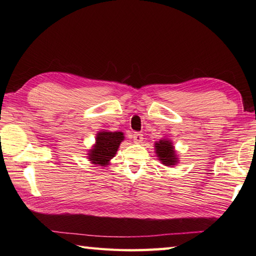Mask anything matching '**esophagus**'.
<instances>
[{"mask_svg":"<svg viewBox=\"0 0 256 256\" xmlns=\"http://www.w3.org/2000/svg\"><path fill=\"white\" fill-rule=\"evenodd\" d=\"M133 140H134V143L140 144L143 140V134L138 133V132H135L133 134Z\"/></svg>","mask_w":256,"mask_h":256,"instance_id":"1","label":"esophagus"}]
</instances>
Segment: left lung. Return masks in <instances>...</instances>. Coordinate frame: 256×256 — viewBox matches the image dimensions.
<instances>
[{"label": "left lung", "mask_w": 256, "mask_h": 256, "mask_svg": "<svg viewBox=\"0 0 256 256\" xmlns=\"http://www.w3.org/2000/svg\"><path fill=\"white\" fill-rule=\"evenodd\" d=\"M156 153L157 156L160 157V160L166 166H174L177 162V157L175 155V150H174V146L172 145V142L168 140H160L158 143H156Z\"/></svg>", "instance_id": "obj_1"}]
</instances>
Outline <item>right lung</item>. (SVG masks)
<instances>
[{
    "instance_id": "obj_1",
    "label": "right lung",
    "mask_w": 256,
    "mask_h": 256,
    "mask_svg": "<svg viewBox=\"0 0 256 256\" xmlns=\"http://www.w3.org/2000/svg\"><path fill=\"white\" fill-rule=\"evenodd\" d=\"M96 140V143L89 153V160L94 164L106 166L116 155L124 136L121 132H100Z\"/></svg>"
}]
</instances>
